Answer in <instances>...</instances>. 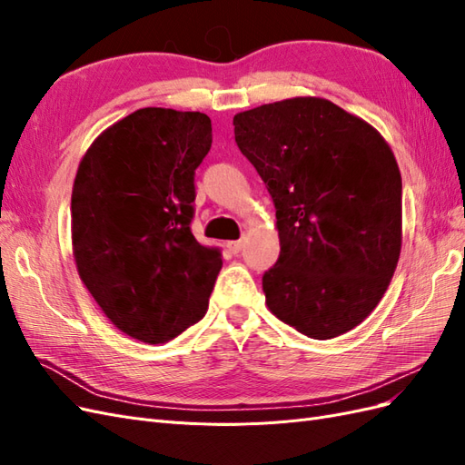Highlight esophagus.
<instances>
[{
	"label": "esophagus",
	"mask_w": 465,
	"mask_h": 465,
	"mask_svg": "<svg viewBox=\"0 0 465 465\" xmlns=\"http://www.w3.org/2000/svg\"><path fill=\"white\" fill-rule=\"evenodd\" d=\"M242 246H244V244H242V241H232V242H229V244H227V248L232 252V254H238V252L242 250Z\"/></svg>",
	"instance_id": "1"
}]
</instances>
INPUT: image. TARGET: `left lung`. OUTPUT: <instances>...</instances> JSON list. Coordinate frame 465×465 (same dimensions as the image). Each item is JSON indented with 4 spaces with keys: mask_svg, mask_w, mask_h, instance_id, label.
Here are the masks:
<instances>
[{
    "mask_svg": "<svg viewBox=\"0 0 465 465\" xmlns=\"http://www.w3.org/2000/svg\"><path fill=\"white\" fill-rule=\"evenodd\" d=\"M232 124L275 203L267 308L312 340L353 330L382 301L401 252V174L388 142L320 96L238 112Z\"/></svg>",
    "mask_w": 465,
    "mask_h": 465,
    "instance_id": "obj_1",
    "label": "left lung"
}]
</instances>
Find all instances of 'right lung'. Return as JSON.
<instances>
[{
	"label": "right lung",
	"instance_id": "right-lung-1",
	"mask_svg": "<svg viewBox=\"0 0 465 465\" xmlns=\"http://www.w3.org/2000/svg\"><path fill=\"white\" fill-rule=\"evenodd\" d=\"M209 147L207 114L139 108L94 139L74 180L77 273L104 316L149 345L205 316L223 265L190 229L193 171Z\"/></svg>",
	"mask_w": 465,
	"mask_h": 465
}]
</instances>
